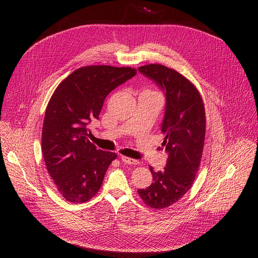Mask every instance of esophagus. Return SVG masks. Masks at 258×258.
I'll list each match as a JSON object with an SVG mask.
<instances>
[{"label":"esophagus","instance_id":"obj_1","mask_svg":"<svg viewBox=\"0 0 258 258\" xmlns=\"http://www.w3.org/2000/svg\"><path fill=\"white\" fill-rule=\"evenodd\" d=\"M121 161L124 162L125 164H132V165H136L139 164V162L135 159H132L130 157H125V156H121Z\"/></svg>","mask_w":258,"mask_h":258}]
</instances>
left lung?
Wrapping results in <instances>:
<instances>
[{
  "label": "left lung",
  "instance_id": "1",
  "mask_svg": "<svg viewBox=\"0 0 258 258\" xmlns=\"http://www.w3.org/2000/svg\"><path fill=\"white\" fill-rule=\"evenodd\" d=\"M139 72L164 91L166 105L161 131L168 154L164 170L155 171L154 183L138 195L147 206L166 208L191 188L199 170L206 133L205 106L198 89L185 76L162 64L151 63Z\"/></svg>",
  "mask_w": 258,
  "mask_h": 258
}]
</instances>
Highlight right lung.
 <instances>
[{"mask_svg": "<svg viewBox=\"0 0 258 258\" xmlns=\"http://www.w3.org/2000/svg\"><path fill=\"white\" fill-rule=\"evenodd\" d=\"M136 73L131 67L87 66L54 91L46 108L42 152L50 177L67 201L85 203L100 189L117 155L90 142L87 125L99 119L107 95Z\"/></svg>", "mask_w": 258, "mask_h": 258, "instance_id": "right-lung-1", "label": "right lung"}]
</instances>
